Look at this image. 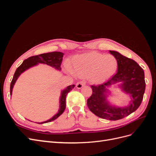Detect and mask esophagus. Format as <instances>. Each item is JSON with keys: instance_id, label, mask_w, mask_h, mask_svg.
Masks as SVG:
<instances>
[{"instance_id": "1", "label": "esophagus", "mask_w": 156, "mask_h": 156, "mask_svg": "<svg viewBox=\"0 0 156 156\" xmlns=\"http://www.w3.org/2000/svg\"><path fill=\"white\" fill-rule=\"evenodd\" d=\"M86 84V83L84 81H81V82H78L77 84H76V87L78 88V89H81L83 87H84V85Z\"/></svg>"}]
</instances>
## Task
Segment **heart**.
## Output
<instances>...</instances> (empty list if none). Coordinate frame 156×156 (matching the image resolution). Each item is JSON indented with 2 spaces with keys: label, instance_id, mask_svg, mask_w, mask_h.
<instances>
[{
  "label": "heart",
  "instance_id": "1",
  "mask_svg": "<svg viewBox=\"0 0 156 156\" xmlns=\"http://www.w3.org/2000/svg\"><path fill=\"white\" fill-rule=\"evenodd\" d=\"M117 67V60L114 56L91 52L78 55L74 58L75 69L69 64L66 68L70 74L89 77L92 82L100 83L111 77Z\"/></svg>",
  "mask_w": 156,
  "mask_h": 156
}]
</instances>
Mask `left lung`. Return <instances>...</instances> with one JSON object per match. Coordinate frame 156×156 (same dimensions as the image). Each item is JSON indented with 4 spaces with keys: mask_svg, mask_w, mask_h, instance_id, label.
I'll list each match as a JSON object with an SVG mask.
<instances>
[{
    "mask_svg": "<svg viewBox=\"0 0 156 156\" xmlns=\"http://www.w3.org/2000/svg\"><path fill=\"white\" fill-rule=\"evenodd\" d=\"M117 60L118 71L113 76L101 84L91 85L92 94L87 100L88 107L97 116L109 120L124 119L135 111L143 101L146 83L143 69L135 61L116 51H109ZM122 82L121 87L131 97V103L124 108L111 106L107 101V87Z\"/></svg>",
    "mask_w": 156,
    "mask_h": 156,
    "instance_id": "1",
    "label": "left lung"
}]
</instances>
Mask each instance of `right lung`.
I'll return each mask as SVG.
<instances>
[{
    "instance_id": "obj_1",
    "label": "right lung",
    "mask_w": 156,
    "mask_h": 156,
    "mask_svg": "<svg viewBox=\"0 0 156 156\" xmlns=\"http://www.w3.org/2000/svg\"><path fill=\"white\" fill-rule=\"evenodd\" d=\"M64 53H61V52H51V53H44L36 56H32L28 58L27 59L23 61V62L19 66L12 79V81L10 84V95L12 94V89L13 88L14 84L16 82L17 79L20 77V75L24 72L25 70L28 69L29 68L34 66L37 65L38 63H42L48 64L50 66L55 68L57 70H61L60 65L62 63V58H63ZM75 87L74 84L72 85L68 86L66 88L64 89V90L62 91L61 93V96L60 98V109L58 112L56 114L52 117L51 119L47 120L45 122H38L37 124H44V123H48L51 121H53L55 119H57L58 116H60L62 114L63 112L64 111L66 108V98L67 94L72 90Z\"/></svg>"
}]
</instances>
